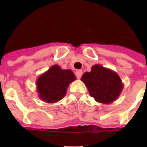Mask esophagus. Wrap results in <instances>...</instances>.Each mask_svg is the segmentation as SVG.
<instances>
[{"mask_svg": "<svg viewBox=\"0 0 147 147\" xmlns=\"http://www.w3.org/2000/svg\"><path fill=\"white\" fill-rule=\"evenodd\" d=\"M82 75H83V71L81 70H77L76 71V76L77 79H80L81 76H82Z\"/></svg>", "mask_w": 147, "mask_h": 147, "instance_id": "1", "label": "esophagus"}]
</instances>
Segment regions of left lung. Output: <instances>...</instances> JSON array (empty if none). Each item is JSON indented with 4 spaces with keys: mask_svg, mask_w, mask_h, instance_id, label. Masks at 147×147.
<instances>
[{
    "mask_svg": "<svg viewBox=\"0 0 147 147\" xmlns=\"http://www.w3.org/2000/svg\"><path fill=\"white\" fill-rule=\"evenodd\" d=\"M82 81L85 83L90 96L97 102L105 104L115 101L123 89L119 76L99 64L94 65L91 71L83 74Z\"/></svg>",
    "mask_w": 147,
    "mask_h": 147,
    "instance_id": "8db88e82",
    "label": "left lung"
}]
</instances>
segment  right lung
<instances>
[{"mask_svg":"<svg viewBox=\"0 0 147 147\" xmlns=\"http://www.w3.org/2000/svg\"><path fill=\"white\" fill-rule=\"evenodd\" d=\"M76 80L71 70H63L60 66L53 65L37 80L40 98L48 103L58 102L64 97L67 86Z\"/></svg>","mask_w":147,"mask_h":147,"instance_id":"obj_1","label":"right lung"}]
</instances>
